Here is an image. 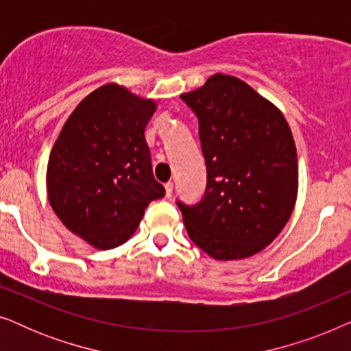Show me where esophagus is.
Listing matches in <instances>:
<instances>
[{
    "instance_id": "34e87169",
    "label": "esophagus",
    "mask_w": 351,
    "mask_h": 351,
    "mask_svg": "<svg viewBox=\"0 0 351 351\" xmlns=\"http://www.w3.org/2000/svg\"><path fill=\"white\" fill-rule=\"evenodd\" d=\"M165 186H166V196H167V198H171L172 190H174V182H167Z\"/></svg>"
}]
</instances>
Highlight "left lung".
Returning a JSON list of instances; mask_svg holds the SVG:
<instances>
[{
	"instance_id": "8db88e82",
	"label": "left lung",
	"mask_w": 351,
	"mask_h": 351,
	"mask_svg": "<svg viewBox=\"0 0 351 351\" xmlns=\"http://www.w3.org/2000/svg\"><path fill=\"white\" fill-rule=\"evenodd\" d=\"M198 118L208 184L196 204L177 199L189 237L217 261L251 257L275 239L297 198V153L275 105L215 73L182 94Z\"/></svg>"
}]
</instances>
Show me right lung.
<instances>
[{"label": "right lung", "instance_id": "1", "mask_svg": "<svg viewBox=\"0 0 351 351\" xmlns=\"http://www.w3.org/2000/svg\"><path fill=\"white\" fill-rule=\"evenodd\" d=\"M153 100L118 84L90 93L62 128L47 165V198L66 228L97 249L128 241L147 206L165 196L145 128Z\"/></svg>", "mask_w": 351, "mask_h": 351}]
</instances>
